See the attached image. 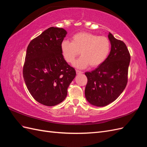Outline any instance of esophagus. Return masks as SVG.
Segmentation results:
<instances>
[{"label":"esophagus","mask_w":147,"mask_h":147,"mask_svg":"<svg viewBox=\"0 0 147 147\" xmlns=\"http://www.w3.org/2000/svg\"><path fill=\"white\" fill-rule=\"evenodd\" d=\"M76 73H77V74H83V72H82V71H80V70H76Z\"/></svg>","instance_id":"obj_1"}]
</instances>
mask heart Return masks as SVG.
<instances>
[{"label": "heart", "mask_w": 147, "mask_h": 147, "mask_svg": "<svg viewBox=\"0 0 147 147\" xmlns=\"http://www.w3.org/2000/svg\"><path fill=\"white\" fill-rule=\"evenodd\" d=\"M110 47V42L107 37L80 32L73 35L72 42H62L61 51L65 61L70 64L74 63L80 51L82 56L74 65L84 69L90 65L91 67H96L103 63L109 55Z\"/></svg>", "instance_id": "heart-1"}]
</instances>
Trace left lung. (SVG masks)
I'll use <instances>...</instances> for the list:
<instances>
[{
  "mask_svg": "<svg viewBox=\"0 0 147 147\" xmlns=\"http://www.w3.org/2000/svg\"><path fill=\"white\" fill-rule=\"evenodd\" d=\"M111 50L107 58L98 67L85 73L88 82L85 97L93 105L104 107L116 100L127 83L128 68L131 56L123 41L109 32Z\"/></svg>",
  "mask_w": 147,
  "mask_h": 147,
  "instance_id": "1",
  "label": "left lung"
}]
</instances>
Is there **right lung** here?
Here are the masks:
<instances>
[{
	"instance_id": "add662e5",
	"label": "right lung",
	"mask_w": 147,
	"mask_h": 147,
	"mask_svg": "<svg viewBox=\"0 0 147 147\" xmlns=\"http://www.w3.org/2000/svg\"><path fill=\"white\" fill-rule=\"evenodd\" d=\"M66 34L63 28L51 27L32 40L26 51L23 69L26 85L34 99L44 105L63 102L76 75L61 51Z\"/></svg>"
}]
</instances>
